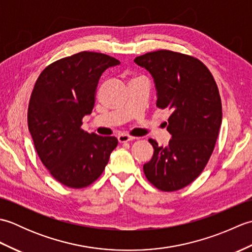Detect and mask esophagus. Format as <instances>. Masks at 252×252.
I'll list each match as a JSON object with an SVG mask.
<instances>
[{
    "mask_svg": "<svg viewBox=\"0 0 252 252\" xmlns=\"http://www.w3.org/2000/svg\"><path fill=\"white\" fill-rule=\"evenodd\" d=\"M135 138L136 137H134V136H130V135H126V134L118 135V141H119V143H126V142L135 140Z\"/></svg>",
    "mask_w": 252,
    "mask_h": 252,
    "instance_id": "1",
    "label": "esophagus"
}]
</instances>
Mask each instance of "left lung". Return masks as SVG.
<instances>
[{
  "label": "left lung",
  "instance_id": "8db88e82",
  "mask_svg": "<svg viewBox=\"0 0 252 252\" xmlns=\"http://www.w3.org/2000/svg\"><path fill=\"white\" fill-rule=\"evenodd\" d=\"M134 62L152 74L158 108L171 112L172 138L167 147L149 138L154 155L144 173L160 190L181 189L199 176L215 149L222 123L218 85L199 60L181 53L151 52Z\"/></svg>",
  "mask_w": 252,
  "mask_h": 252
}]
</instances>
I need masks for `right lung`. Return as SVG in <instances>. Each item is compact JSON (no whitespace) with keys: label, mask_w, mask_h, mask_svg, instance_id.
Segmentation results:
<instances>
[{"label":"right lung","mask_w":252,"mask_h":252,"mask_svg":"<svg viewBox=\"0 0 252 252\" xmlns=\"http://www.w3.org/2000/svg\"><path fill=\"white\" fill-rule=\"evenodd\" d=\"M119 63L101 53H78L47 66L32 91L28 127L35 151L53 178L71 189L97 180L118 145L115 136L90 134L81 126L101 73Z\"/></svg>","instance_id":"1"}]
</instances>
